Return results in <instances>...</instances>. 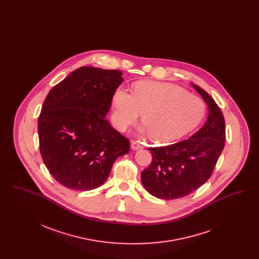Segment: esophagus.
Segmentation results:
<instances>
[{
    "label": "esophagus",
    "mask_w": 259,
    "mask_h": 259,
    "mask_svg": "<svg viewBox=\"0 0 259 259\" xmlns=\"http://www.w3.org/2000/svg\"><path fill=\"white\" fill-rule=\"evenodd\" d=\"M143 148V145L139 142V141H132L131 142V148L132 149H140V148Z\"/></svg>",
    "instance_id": "34e87169"
}]
</instances>
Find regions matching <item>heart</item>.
Segmentation results:
<instances>
[{"instance_id": "b5f03b06", "label": "heart", "mask_w": 259, "mask_h": 259, "mask_svg": "<svg viewBox=\"0 0 259 259\" xmlns=\"http://www.w3.org/2000/svg\"><path fill=\"white\" fill-rule=\"evenodd\" d=\"M112 121L123 131L138 119L146 125L152 140L172 142L197 126L205 113L203 101L171 83L143 80L133 94L118 88L112 96Z\"/></svg>"}]
</instances>
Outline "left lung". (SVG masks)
Instances as JSON below:
<instances>
[{
    "instance_id": "1",
    "label": "left lung",
    "mask_w": 259,
    "mask_h": 259,
    "mask_svg": "<svg viewBox=\"0 0 259 259\" xmlns=\"http://www.w3.org/2000/svg\"><path fill=\"white\" fill-rule=\"evenodd\" d=\"M193 87L208 105V120L187 140L148 148L152 160L142 172L141 180L155 197L178 199L198 189L210 178L224 148L225 121L222 111L204 89Z\"/></svg>"
}]
</instances>
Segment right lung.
Listing matches in <instances>:
<instances>
[{"instance_id":"right-lung-1","label":"right lung","mask_w":259,"mask_h":259,"mask_svg":"<svg viewBox=\"0 0 259 259\" xmlns=\"http://www.w3.org/2000/svg\"><path fill=\"white\" fill-rule=\"evenodd\" d=\"M122 81L120 71L80 67L48 94L37 119L39 151L63 186L97 188L114 161L129 152V140L106 119Z\"/></svg>"}]
</instances>
